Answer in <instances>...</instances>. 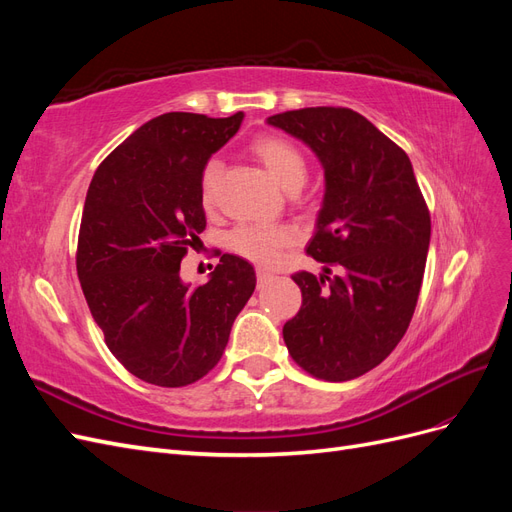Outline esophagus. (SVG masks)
<instances>
[{"mask_svg":"<svg viewBox=\"0 0 512 512\" xmlns=\"http://www.w3.org/2000/svg\"><path fill=\"white\" fill-rule=\"evenodd\" d=\"M256 280H258V288H262L267 282L273 280V273H269L265 269H256Z\"/></svg>","mask_w":512,"mask_h":512,"instance_id":"1","label":"esophagus"}]
</instances>
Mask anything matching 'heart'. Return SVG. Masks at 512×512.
Returning <instances> with one entry per match:
<instances>
[{"label":"heart","mask_w":512,"mask_h":512,"mask_svg":"<svg viewBox=\"0 0 512 512\" xmlns=\"http://www.w3.org/2000/svg\"><path fill=\"white\" fill-rule=\"evenodd\" d=\"M252 153L267 168V173L288 190H299L307 177V162L301 149L282 136H260L252 143ZM222 175V162L209 160L200 181V198L203 205L211 207L215 200V185ZM290 241L286 230L262 228V226H239L230 235V247L239 256L258 262V265H273L280 250Z\"/></svg>","instance_id":"1"}]
</instances>
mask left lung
<instances>
[{
	"instance_id": "left-lung-1",
	"label": "left lung",
	"mask_w": 512,
	"mask_h": 512,
	"mask_svg": "<svg viewBox=\"0 0 512 512\" xmlns=\"http://www.w3.org/2000/svg\"><path fill=\"white\" fill-rule=\"evenodd\" d=\"M267 123L316 153L324 196L307 254L339 267L292 275L303 305L284 324V342L320 380L359 378L412 320L431 237L425 198L406 151L350 108H301Z\"/></svg>"
}]
</instances>
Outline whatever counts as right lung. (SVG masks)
Segmentation results:
<instances>
[{"label":"right lung","mask_w":512,"mask_h":512,"mask_svg":"<svg viewBox=\"0 0 512 512\" xmlns=\"http://www.w3.org/2000/svg\"><path fill=\"white\" fill-rule=\"evenodd\" d=\"M241 121L243 113H164L132 132L89 183L76 271L108 350L149 384L175 389L209 374L256 288L254 267L235 254H222L203 286L179 273L207 226L203 170Z\"/></svg>","instance_id":"right-lung-1"}]
</instances>
